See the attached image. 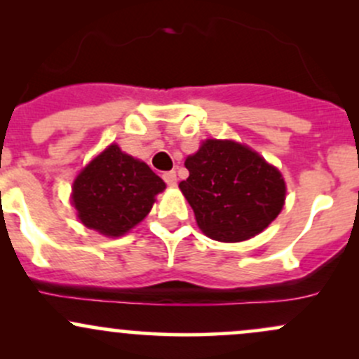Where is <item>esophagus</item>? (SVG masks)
Returning <instances> with one entry per match:
<instances>
[{"label":"esophagus","instance_id":"esophagus-1","mask_svg":"<svg viewBox=\"0 0 359 359\" xmlns=\"http://www.w3.org/2000/svg\"><path fill=\"white\" fill-rule=\"evenodd\" d=\"M161 177H163V180L167 182V186H175V184H177V173L173 170L165 172Z\"/></svg>","mask_w":359,"mask_h":359}]
</instances>
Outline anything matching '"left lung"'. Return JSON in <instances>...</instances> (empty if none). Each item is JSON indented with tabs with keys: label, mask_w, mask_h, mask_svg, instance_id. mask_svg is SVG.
<instances>
[{
	"label": "left lung",
	"mask_w": 359,
	"mask_h": 359,
	"mask_svg": "<svg viewBox=\"0 0 359 359\" xmlns=\"http://www.w3.org/2000/svg\"><path fill=\"white\" fill-rule=\"evenodd\" d=\"M180 191L203 233L218 242H242L261 233L285 204L281 173L250 148L208 140L186 160Z\"/></svg>",
	"instance_id": "8db88e82"
}]
</instances>
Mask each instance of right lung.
Listing matches in <instances>:
<instances>
[{"mask_svg": "<svg viewBox=\"0 0 359 359\" xmlns=\"http://www.w3.org/2000/svg\"><path fill=\"white\" fill-rule=\"evenodd\" d=\"M163 189L147 163L110 144L76 177L73 204L85 226L119 237L148 215Z\"/></svg>", "mask_w": 359, "mask_h": 359, "instance_id": "obj_1", "label": "right lung"}]
</instances>
